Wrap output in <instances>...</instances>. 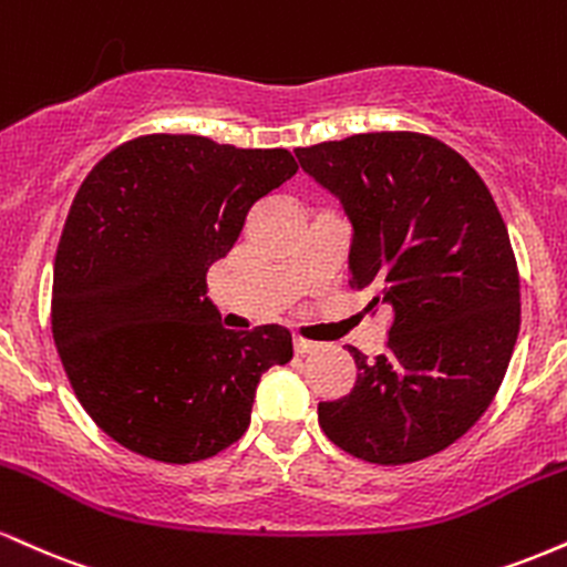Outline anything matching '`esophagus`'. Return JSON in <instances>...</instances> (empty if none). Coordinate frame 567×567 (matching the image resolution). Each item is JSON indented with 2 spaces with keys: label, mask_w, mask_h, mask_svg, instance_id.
<instances>
[{
  "label": "esophagus",
  "mask_w": 567,
  "mask_h": 567,
  "mask_svg": "<svg viewBox=\"0 0 567 567\" xmlns=\"http://www.w3.org/2000/svg\"><path fill=\"white\" fill-rule=\"evenodd\" d=\"M292 349H296V354H311V351H317V343H311V341H306V338H296V341H292Z\"/></svg>",
  "instance_id": "1"
}]
</instances>
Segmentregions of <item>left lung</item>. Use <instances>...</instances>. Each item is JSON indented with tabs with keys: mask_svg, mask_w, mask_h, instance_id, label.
Masks as SVG:
<instances>
[{
	"mask_svg": "<svg viewBox=\"0 0 567 567\" xmlns=\"http://www.w3.org/2000/svg\"><path fill=\"white\" fill-rule=\"evenodd\" d=\"M351 224L349 288L392 303L386 354L349 347L357 383L320 402L354 458L396 466L453 445L496 396L519 333L509 231L477 171L437 138L362 133L296 148Z\"/></svg>",
	"mask_w": 567,
	"mask_h": 567,
	"instance_id": "8db88e82",
	"label": "left lung"
}]
</instances>
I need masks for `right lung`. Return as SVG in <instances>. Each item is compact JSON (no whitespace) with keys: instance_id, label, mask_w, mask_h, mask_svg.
I'll list each match as a JSON object with an SVG mask.
<instances>
[{"instance_id":"1","label":"right lung","mask_w":567,"mask_h":567,"mask_svg":"<svg viewBox=\"0 0 567 567\" xmlns=\"http://www.w3.org/2000/svg\"><path fill=\"white\" fill-rule=\"evenodd\" d=\"M296 171L288 148L162 133L84 178L55 252L53 338L76 400L122 447L210 458L250 426L266 370L292 360L279 324L226 330L205 277Z\"/></svg>"}]
</instances>
